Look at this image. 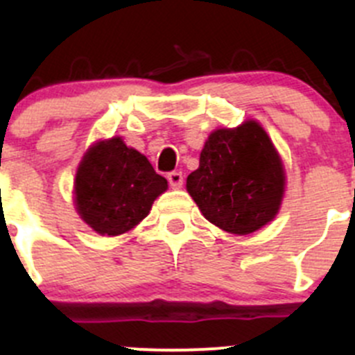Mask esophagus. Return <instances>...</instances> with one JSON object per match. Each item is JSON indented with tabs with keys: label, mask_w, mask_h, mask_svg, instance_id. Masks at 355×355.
Segmentation results:
<instances>
[{
	"label": "esophagus",
	"mask_w": 355,
	"mask_h": 355,
	"mask_svg": "<svg viewBox=\"0 0 355 355\" xmlns=\"http://www.w3.org/2000/svg\"><path fill=\"white\" fill-rule=\"evenodd\" d=\"M168 182H170L171 189H180L184 185V175L180 171H170L168 173Z\"/></svg>",
	"instance_id": "1"
}]
</instances>
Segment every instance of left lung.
<instances>
[{"label": "left lung", "mask_w": 355, "mask_h": 355, "mask_svg": "<svg viewBox=\"0 0 355 355\" xmlns=\"http://www.w3.org/2000/svg\"><path fill=\"white\" fill-rule=\"evenodd\" d=\"M285 173L280 156L256 121L220 128L207 137L187 191L207 221L225 232L247 235L278 213Z\"/></svg>", "instance_id": "left-lung-1"}]
</instances>
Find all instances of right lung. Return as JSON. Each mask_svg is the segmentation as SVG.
<instances>
[{"instance_id": "obj_1", "label": "right lung", "mask_w": 355, "mask_h": 355, "mask_svg": "<svg viewBox=\"0 0 355 355\" xmlns=\"http://www.w3.org/2000/svg\"><path fill=\"white\" fill-rule=\"evenodd\" d=\"M166 189V178L148 157L113 137L85 153L75 177V204L92 230L120 235L144 220Z\"/></svg>"}]
</instances>
